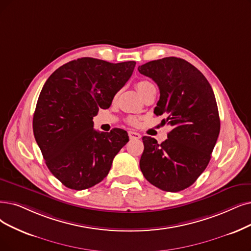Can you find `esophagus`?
Returning a JSON list of instances; mask_svg holds the SVG:
<instances>
[{"label": "esophagus", "mask_w": 251, "mask_h": 251, "mask_svg": "<svg viewBox=\"0 0 251 251\" xmlns=\"http://www.w3.org/2000/svg\"><path fill=\"white\" fill-rule=\"evenodd\" d=\"M128 136H129V138H131V139H136V140L141 138V135H140L137 132H134V131H129L128 132Z\"/></svg>", "instance_id": "34e87169"}]
</instances>
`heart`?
<instances>
[{
	"label": "heart",
	"instance_id": "1",
	"mask_svg": "<svg viewBox=\"0 0 251 251\" xmlns=\"http://www.w3.org/2000/svg\"><path fill=\"white\" fill-rule=\"evenodd\" d=\"M149 85H151V83H150L149 81H146V80H141V81H138L136 83V87L138 89V92L140 93V95H142V93L144 92V89L146 87H148ZM129 123H131L132 125H136L137 120L135 118H131V119H129Z\"/></svg>",
	"mask_w": 251,
	"mask_h": 251
}]
</instances>
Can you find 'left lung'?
<instances>
[{"mask_svg":"<svg viewBox=\"0 0 251 251\" xmlns=\"http://www.w3.org/2000/svg\"><path fill=\"white\" fill-rule=\"evenodd\" d=\"M159 88L155 115L173 128L162 144L144 136L140 169L152 185L176 193L192 185L211 158L220 131L212 87L192 64L174 56L138 67Z\"/></svg>","mask_w":251,"mask_h":251,"instance_id":"8db88e82","label":"left lung"}]
</instances>
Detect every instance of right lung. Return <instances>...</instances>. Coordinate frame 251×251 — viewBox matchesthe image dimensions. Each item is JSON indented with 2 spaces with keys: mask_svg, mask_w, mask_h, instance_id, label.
<instances>
[{
  "mask_svg": "<svg viewBox=\"0 0 251 251\" xmlns=\"http://www.w3.org/2000/svg\"><path fill=\"white\" fill-rule=\"evenodd\" d=\"M135 66L81 57L59 67L46 80L33 131L49 171L68 188L82 190L101 182L127 143L122 128L107 134L95 131L93 118L100 108L110 107Z\"/></svg>",
  "mask_w": 251,
  "mask_h": 251,
  "instance_id": "right-lung-1",
  "label": "right lung"
}]
</instances>
